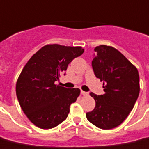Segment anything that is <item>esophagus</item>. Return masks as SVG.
<instances>
[{
    "instance_id": "34e87169",
    "label": "esophagus",
    "mask_w": 149,
    "mask_h": 149,
    "mask_svg": "<svg viewBox=\"0 0 149 149\" xmlns=\"http://www.w3.org/2000/svg\"><path fill=\"white\" fill-rule=\"evenodd\" d=\"M81 93L82 95H88V93L85 92V91H83V90L81 91Z\"/></svg>"
}]
</instances>
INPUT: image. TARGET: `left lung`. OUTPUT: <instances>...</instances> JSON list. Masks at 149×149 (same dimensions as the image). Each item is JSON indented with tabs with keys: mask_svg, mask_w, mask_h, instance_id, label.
I'll return each instance as SVG.
<instances>
[{
	"mask_svg": "<svg viewBox=\"0 0 149 149\" xmlns=\"http://www.w3.org/2000/svg\"><path fill=\"white\" fill-rule=\"evenodd\" d=\"M94 52L93 70L103 81L105 93H89L96 106L86 113V118L97 127L108 130L120 125L132 111L140 93V77L137 68L117 49L100 45Z\"/></svg>",
	"mask_w": 149,
	"mask_h": 149,
	"instance_id": "1",
	"label": "left lung"
}]
</instances>
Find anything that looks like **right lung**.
<instances>
[{
  "instance_id": "1",
  "label": "right lung",
  "mask_w": 149,
  "mask_h": 149,
  "mask_svg": "<svg viewBox=\"0 0 149 149\" xmlns=\"http://www.w3.org/2000/svg\"><path fill=\"white\" fill-rule=\"evenodd\" d=\"M83 52L81 47L46 45L23 68L17 81V97L25 114L39 128H53L67 118L70 105L81 91L55 82L72 60Z\"/></svg>"
}]
</instances>
